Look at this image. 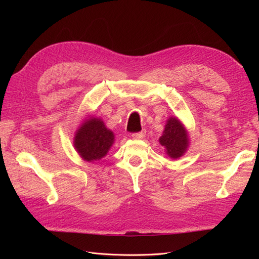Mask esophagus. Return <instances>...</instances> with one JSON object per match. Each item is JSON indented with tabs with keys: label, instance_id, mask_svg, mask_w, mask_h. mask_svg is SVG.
Returning <instances> with one entry per match:
<instances>
[{
	"label": "esophagus",
	"instance_id": "esophagus-1",
	"mask_svg": "<svg viewBox=\"0 0 259 259\" xmlns=\"http://www.w3.org/2000/svg\"><path fill=\"white\" fill-rule=\"evenodd\" d=\"M146 135V131H142V132H138V133H133L132 137L134 139H142L144 138Z\"/></svg>",
	"mask_w": 259,
	"mask_h": 259
}]
</instances>
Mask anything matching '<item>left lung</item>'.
I'll use <instances>...</instances> for the list:
<instances>
[{"label": "left lung", "mask_w": 259, "mask_h": 259, "mask_svg": "<svg viewBox=\"0 0 259 259\" xmlns=\"http://www.w3.org/2000/svg\"><path fill=\"white\" fill-rule=\"evenodd\" d=\"M159 142L165 148L166 154L171 159H179L189 147L188 132L183 123L174 116L169 117L166 121Z\"/></svg>", "instance_id": "left-lung-1"}]
</instances>
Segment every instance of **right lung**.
Segmentation results:
<instances>
[{
  "instance_id": "obj_1",
  "label": "right lung",
  "mask_w": 259,
  "mask_h": 259,
  "mask_svg": "<svg viewBox=\"0 0 259 259\" xmlns=\"http://www.w3.org/2000/svg\"><path fill=\"white\" fill-rule=\"evenodd\" d=\"M113 143V132L107 128L101 119L90 116L76 130L73 146L84 161L94 162L107 155Z\"/></svg>"
}]
</instances>
